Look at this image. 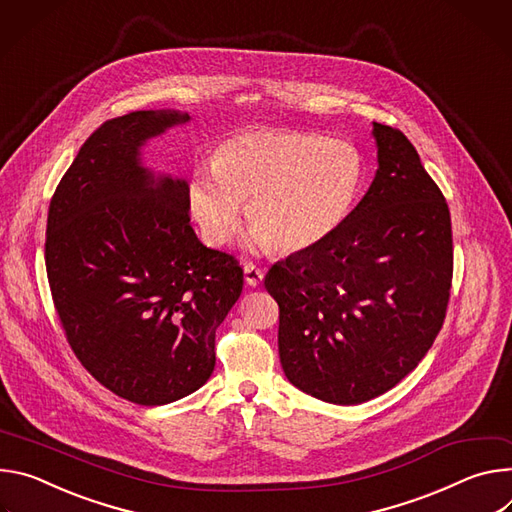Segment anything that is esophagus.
<instances>
[{
	"mask_svg": "<svg viewBox=\"0 0 512 512\" xmlns=\"http://www.w3.org/2000/svg\"><path fill=\"white\" fill-rule=\"evenodd\" d=\"M262 278H264L262 268H258L254 262H246L244 264V280H246L248 287H258L260 282H262Z\"/></svg>",
	"mask_w": 512,
	"mask_h": 512,
	"instance_id": "34e87169",
	"label": "esophagus"
}]
</instances>
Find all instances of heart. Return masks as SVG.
Instances as JSON below:
<instances>
[{
	"instance_id": "b5f03b06",
	"label": "heart",
	"mask_w": 512,
	"mask_h": 512,
	"mask_svg": "<svg viewBox=\"0 0 512 512\" xmlns=\"http://www.w3.org/2000/svg\"><path fill=\"white\" fill-rule=\"evenodd\" d=\"M362 179V156L344 140L254 128L215 148L211 170L189 185V207L209 246L232 240L246 207L258 246L303 252L346 221Z\"/></svg>"
}]
</instances>
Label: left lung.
Masks as SVG:
<instances>
[{
	"label": "left lung",
	"instance_id": "left-lung-1",
	"mask_svg": "<svg viewBox=\"0 0 512 512\" xmlns=\"http://www.w3.org/2000/svg\"><path fill=\"white\" fill-rule=\"evenodd\" d=\"M372 126L378 168L362 201L325 242L264 278L280 309L282 370L333 405L366 403L415 370L451 289L445 197L401 130Z\"/></svg>",
	"mask_w": 512,
	"mask_h": 512
}]
</instances>
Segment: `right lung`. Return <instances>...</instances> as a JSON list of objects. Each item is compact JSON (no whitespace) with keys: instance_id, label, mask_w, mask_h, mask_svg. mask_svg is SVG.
<instances>
[{"instance_id":"add662e5","label":"right lung","mask_w":512,"mask_h":512,"mask_svg":"<svg viewBox=\"0 0 512 512\" xmlns=\"http://www.w3.org/2000/svg\"><path fill=\"white\" fill-rule=\"evenodd\" d=\"M189 120L175 109L107 120L48 207L46 274L67 342L97 382L144 407L209 380L215 329L244 287L238 260L195 236L189 183L142 164L150 138Z\"/></svg>"}]
</instances>
